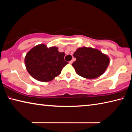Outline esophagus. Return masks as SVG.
Segmentation results:
<instances>
[{"label":"esophagus","mask_w":132,"mask_h":132,"mask_svg":"<svg viewBox=\"0 0 132 132\" xmlns=\"http://www.w3.org/2000/svg\"><path fill=\"white\" fill-rule=\"evenodd\" d=\"M69 64H72V63H73V60H71V61H70V62H69Z\"/></svg>","instance_id":"1"}]
</instances>
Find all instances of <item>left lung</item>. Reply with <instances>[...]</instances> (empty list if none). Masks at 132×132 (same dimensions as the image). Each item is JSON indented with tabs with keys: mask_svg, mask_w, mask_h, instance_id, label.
I'll use <instances>...</instances> for the list:
<instances>
[{
	"mask_svg": "<svg viewBox=\"0 0 132 132\" xmlns=\"http://www.w3.org/2000/svg\"><path fill=\"white\" fill-rule=\"evenodd\" d=\"M76 60L73 63L76 73L88 79H93L103 75L107 69L110 59L99 50L82 47L74 52Z\"/></svg>",
	"mask_w": 132,
	"mask_h": 132,
	"instance_id": "left-lung-1",
	"label": "left lung"
}]
</instances>
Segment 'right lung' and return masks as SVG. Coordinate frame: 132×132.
<instances>
[{"label":"right lung","instance_id":"obj_1","mask_svg":"<svg viewBox=\"0 0 132 132\" xmlns=\"http://www.w3.org/2000/svg\"><path fill=\"white\" fill-rule=\"evenodd\" d=\"M64 52H59L58 47H47L40 44L32 48L24 57L27 70L33 78L40 81H49L59 76L63 67L68 63L64 61Z\"/></svg>","mask_w":132,"mask_h":132}]
</instances>
